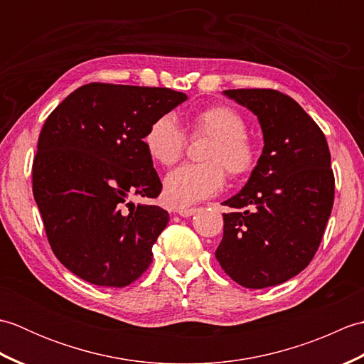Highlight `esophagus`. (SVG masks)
<instances>
[{
  "mask_svg": "<svg viewBox=\"0 0 364 364\" xmlns=\"http://www.w3.org/2000/svg\"><path fill=\"white\" fill-rule=\"evenodd\" d=\"M176 213L181 215V218H191V215H194L197 213V208H180V210H176Z\"/></svg>",
  "mask_w": 364,
  "mask_h": 364,
  "instance_id": "34e87169",
  "label": "esophagus"
}]
</instances>
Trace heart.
<instances>
[{
  "label": "heart",
  "mask_w": 364,
  "mask_h": 364,
  "mask_svg": "<svg viewBox=\"0 0 364 364\" xmlns=\"http://www.w3.org/2000/svg\"><path fill=\"white\" fill-rule=\"evenodd\" d=\"M192 136H208L202 164L181 166L164 178V197L176 208H189L213 197L225 186L227 172L241 178L258 162V149L247 134V122L235 107H205L191 120ZM150 156L161 166H173L186 149V134L172 115H161L150 123L144 136Z\"/></svg>",
  "instance_id": "1"
}]
</instances>
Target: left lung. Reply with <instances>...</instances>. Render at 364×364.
Listing matches in <instances>:
<instances>
[{"mask_svg":"<svg viewBox=\"0 0 364 364\" xmlns=\"http://www.w3.org/2000/svg\"><path fill=\"white\" fill-rule=\"evenodd\" d=\"M223 95L258 117L264 146L242 191L223 205L215 258L244 288L262 289L300 274L322 241L335 198L326 136L291 97L274 89Z\"/></svg>","mask_w":364,"mask_h":364,"instance_id":"8db88e82","label":"left lung"}]
</instances>
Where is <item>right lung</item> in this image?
Wrapping results in <instances>:
<instances>
[{"label":"right lung","instance_id":"obj_1","mask_svg":"<svg viewBox=\"0 0 364 364\" xmlns=\"http://www.w3.org/2000/svg\"><path fill=\"white\" fill-rule=\"evenodd\" d=\"M186 100L167 87L90 82L45 120L33 194L53 253L82 280L123 288L149 269L168 213L128 197L161 194L144 136Z\"/></svg>","mask_w":364,"mask_h":364}]
</instances>
